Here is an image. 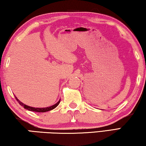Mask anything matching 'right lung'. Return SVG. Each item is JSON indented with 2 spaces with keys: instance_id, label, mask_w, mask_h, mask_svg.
<instances>
[{
  "instance_id": "obj_1",
  "label": "right lung",
  "mask_w": 146,
  "mask_h": 146,
  "mask_svg": "<svg viewBox=\"0 0 146 146\" xmlns=\"http://www.w3.org/2000/svg\"><path fill=\"white\" fill-rule=\"evenodd\" d=\"M15 98L17 99V100L18 101V102L19 103V104L24 107V108L26 109V110H28L29 111H35V112H39V113H44V112H46V111H51L53 110V109H55L56 106H57L59 103L60 102V100H59L58 102L57 103H56L55 104H54L53 106H50V107H47V108H33V107H30V106H28L26 104H24L22 103L21 101H19V100L16 97Z\"/></svg>"
}]
</instances>
